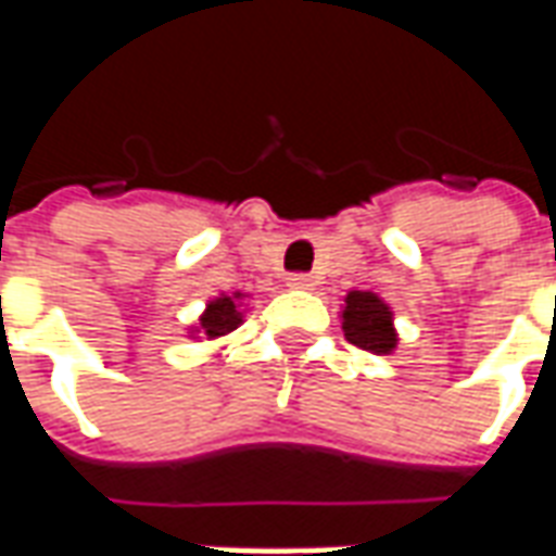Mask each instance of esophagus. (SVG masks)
Segmentation results:
<instances>
[{"mask_svg": "<svg viewBox=\"0 0 556 556\" xmlns=\"http://www.w3.org/2000/svg\"><path fill=\"white\" fill-rule=\"evenodd\" d=\"M315 277L309 274H291L289 277V289H313Z\"/></svg>", "mask_w": 556, "mask_h": 556, "instance_id": "obj_1", "label": "esophagus"}]
</instances>
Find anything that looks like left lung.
<instances>
[{"label": "left lung", "mask_w": 556, "mask_h": 556, "mask_svg": "<svg viewBox=\"0 0 556 556\" xmlns=\"http://www.w3.org/2000/svg\"><path fill=\"white\" fill-rule=\"evenodd\" d=\"M342 327L351 345L372 354H390L396 349V330H393V315L381 298L372 291H351L345 298V313Z\"/></svg>", "instance_id": "8db88e82"}]
</instances>
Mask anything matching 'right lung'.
Here are the masks:
<instances>
[{
	"mask_svg": "<svg viewBox=\"0 0 556 556\" xmlns=\"http://www.w3.org/2000/svg\"><path fill=\"white\" fill-rule=\"evenodd\" d=\"M238 325H241V313L235 309L231 298H217V301L207 303V313L202 315V330L207 333V339L226 337Z\"/></svg>",
	"mask_w": 556,
	"mask_h": 556,
	"instance_id": "1",
	"label": "right lung"
}]
</instances>
